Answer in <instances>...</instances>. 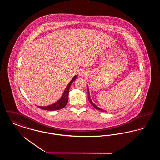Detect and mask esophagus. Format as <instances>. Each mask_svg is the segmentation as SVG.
<instances>
[{"label": "esophagus", "instance_id": "34e87169", "mask_svg": "<svg viewBox=\"0 0 160 160\" xmlns=\"http://www.w3.org/2000/svg\"><path fill=\"white\" fill-rule=\"evenodd\" d=\"M87 71L85 70V69H80V71H79V72H78V74H79V76H80L83 77L85 76H86L87 75Z\"/></svg>", "mask_w": 160, "mask_h": 160}]
</instances>
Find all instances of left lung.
<instances>
[{
    "label": "left lung",
    "mask_w": 160,
    "mask_h": 160,
    "mask_svg": "<svg viewBox=\"0 0 160 160\" xmlns=\"http://www.w3.org/2000/svg\"><path fill=\"white\" fill-rule=\"evenodd\" d=\"M88 100H89V101L90 102V103L91 104L92 106L93 107L95 108H96V109H97V110H101V112H106V110H103V109H102V108H99V107L97 106H96V105L93 102V101H92L91 98L90 94H89V88H88Z\"/></svg>",
    "instance_id": "8db88e82"
}]
</instances>
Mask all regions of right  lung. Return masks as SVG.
<instances>
[{"label":"right lung","mask_w":160,"mask_h":160,"mask_svg":"<svg viewBox=\"0 0 160 160\" xmlns=\"http://www.w3.org/2000/svg\"><path fill=\"white\" fill-rule=\"evenodd\" d=\"M76 78V75L73 77L72 80L70 81V82L68 84L67 86V87H66L65 91L63 92L61 98L59 99L58 101H56V102H54L51 105H49V106H38V107L41 108L42 109H44V110H60V109L63 108V107H65V106L67 104L68 102V94L69 88H70L72 83H73V82Z\"/></svg>","instance_id":"add662e5"}]
</instances>
